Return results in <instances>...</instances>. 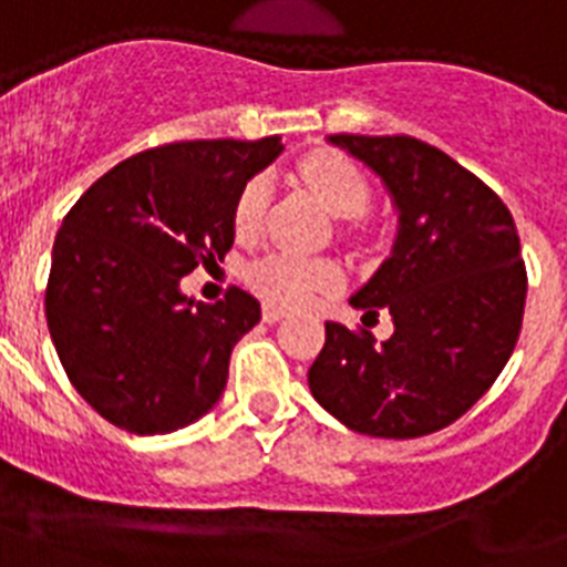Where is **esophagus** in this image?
Listing matches in <instances>:
<instances>
[{
    "label": "esophagus",
    "instance_id": "esophagus-1",
    "mask_svg": "<svg viewBox=\"0 0 567 567\" xmlns=\"http://www.w3.org/2000/svg\"><path fill=\"white\" fill-rule=\"evenodd\" d=\"M282 317H285V308L274 306V302H265V306H261V320L265 322H279Z\"/></svg>",
    "mask_w": 567,
    "mask_h": 567
}]
</instances>
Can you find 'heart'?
<instances>
[{"label": "heart", "instance_id": "1", "mask_svg": "<svg viewBox=\"0 0 567 567\" xmlns=\"http://www.w3.org/2000/svg\"><path fill=\"white\" fill-rule=\"evenodd\" d=\"M299 175L320 198L322 207L337 218L363 216L372 204V189L365 184L363 173L337 152H313L302 158ZM268 195L270 187L265 175H256L239 189L236 204H233V230L239 233L241 239L259 230L265 207H268ZM247 279L261 297L276 306H306L317 293H326L340 285V270L322 259L268 254L250 265Z\"/></svg>", "mask_w": 567, "mask_h": 567}]
</instances>
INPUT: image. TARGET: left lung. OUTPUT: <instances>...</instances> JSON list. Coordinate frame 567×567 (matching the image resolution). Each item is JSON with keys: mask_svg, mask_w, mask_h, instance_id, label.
<instances>
[{"mask_svg": "<svg viewBox=\"0 0 567 567\" xmlns=\"http://www.w3.org/2000/svg\"><path fill=\"white\" fill-rule=\"evenodd\" d=\"M363 161L398 210L392 254L349 299L394 334L326 322L308 386L360 435L421 437L458 421L516 349L527 274L511 210L446 152L409 135H328Z\"/></svg>", "mask_w": 567, "mask_h": 567, "instance_id": "8db88e82", "label": "left lung"}]
</instances>
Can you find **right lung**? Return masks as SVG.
<instances>
[{"instance_id": "right-lung-1", "label": "right lung", "mask_w": 567, "mask_h": 567, "mask_svg": "<svg viewBox=\"0 0 567 567\" xmlns=\"http://www.w3.org/2000/svg\"><path fill=\"white\" fill-rule=\"evenodd\" d=\"M282 150L274 135L137 152L63 218L45 320L69 380L109 423L166 435L218 403L233 346L261 308L239 288L195 302L181 276L230 250L236 195Z\"/></svg>"}]
</instances>
